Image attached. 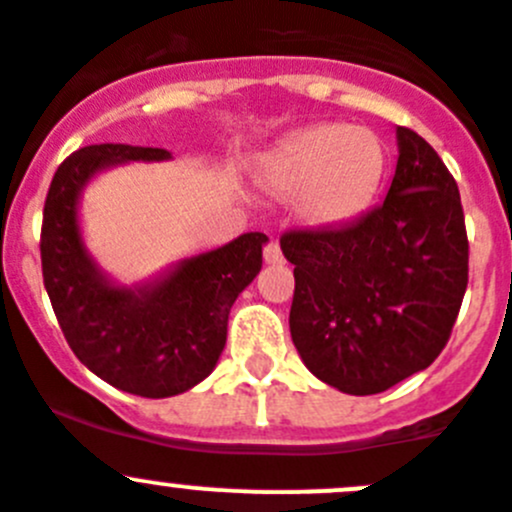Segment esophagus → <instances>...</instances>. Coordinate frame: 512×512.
<instances>
[{
	"instance_id": "1",
	"label": "esophagus",
	"mask_w": 512,
	"mask_h": 512,
	"mask_svg": "<svg viewBox=\"0 0 512 512\" xmlns=\"http://www.w3.org/2000/svg\"><path fill=\"white\" fill-rule=\"evenodd\" d=\"M265 262L267 265H283L285 257H283V250H280V245L275 240L267 242L265 247Z\"/></svg>"
}]
</instances>
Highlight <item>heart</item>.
<instances>
[{
  "instance_id": "1",
  "label": "heart",
  "mask_w": 512,
  "mask_h": 512,
  "mask_svg": "<svg viewBox=\"0 0 512 512\" xmlns=\"http://www.w3.org/2000/svg\"><path fill=\"white\" fill-rule=\"evenodd\" d=\"M384 174L386 148L371 128L315 123L280 141L267 156L262 184L275 197L293 199L305 224L333 229L371 207Z\"/></svg>"
}]
</instances>
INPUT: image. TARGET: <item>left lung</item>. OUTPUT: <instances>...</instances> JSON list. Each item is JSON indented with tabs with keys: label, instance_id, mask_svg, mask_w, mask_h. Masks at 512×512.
<instances>
[{
	"label": "left lung",
	"instance_id": "8db88e82",
	"mask_svg": "<svg viewBox=\"0 0 512 512\" xmlns=\"http://www.w3.org/2000/svg\"><path fill=\"white\" fill-rule=\"evenodd\" d=\"M384 204L336 229L285 232L293 262L290 336L333 389L369 396L424 371L442 353L467 288L460 191L432 146L396 128Z\"/></svg>",
	"mask_w": 512,
	"mask_h": 512
}]
</instances>
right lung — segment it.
<instances>
[{"label":"right lung","instance_id":"1","mask_svg":"<svg viewBox=\"0 0 512 512\" xmlns=\"http://www.w3.org/2000/svg\"><path fill=\"white\" fill-rule=\"evenodd\" d=\"M166 148L98 143L75 151L52 176L42 214V278L75 356L116 389L166 399L207 379L227 343L234 300L262 267V232L171 262L123 285L90 255L80 199L100 171L131 161H169Z\"/></svg>","mask_w":512,"mask_h":512}]
</instances>
